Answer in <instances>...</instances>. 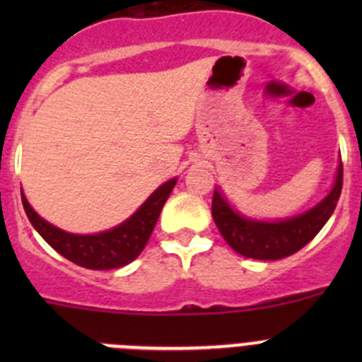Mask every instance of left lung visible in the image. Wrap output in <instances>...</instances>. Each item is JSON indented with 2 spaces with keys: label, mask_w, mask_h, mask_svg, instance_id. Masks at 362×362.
Listing matches in <instances>:
<instances>
[{
  "label": "left lung",
  "mask_w": 362,
  "mask_h": 362,
  "mask_svg": "<svg viewBox=\"0 0 362 362\" xmlns=\"http://www.w3.org/2000/svg\"><path fill=\"white\" fill-rule=\"evenodd\" d=\"M341 190H343V163L339 166L335 185L326 199L303 216L279 223L245 219L230 209L219 192H214L212 217L221 235L238 254L252 259H263V261H276L299 252L317 235L319 230L334 214Z\"/></svg>",
  "instance_id": "8db88e82"
}]
</instances>
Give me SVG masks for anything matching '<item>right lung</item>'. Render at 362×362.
<instances>
[{
  "label": "right lung",
  "instance_id": "add662e5",
  "mask_svg": "<svg viewBox=\"0 0 362 362\" xmlns=\"http://www.w3.org/2000/svg\"><path fill=\"white\" fill-rule=\"evenodd\" d=\"M174 185L175 179L166 181L153 192L141 209L137 210L129 221H124L123 225L108 230V232L94 233V235H76V233L63 232L41 219L30 209L23 194H21V201H23V209L32 226L57 254H62L63 257L83 268L112 270V268L132 263L134 259L141 254Z\"/></svg>",
  "mask_w": 362,
  "mask_h": 362
}]
</instances>
